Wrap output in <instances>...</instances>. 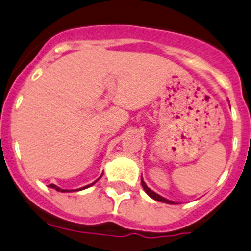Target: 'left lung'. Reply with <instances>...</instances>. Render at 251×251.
Here are the masks:
<instances>
[{
	"mask_svg": "<svg viewBox=\"0 0 251 251\" xmlns=\"http://www.w3.org/2000/svg\"><path fill=\"white\" fill-rule=\"evenodd\" d=\"M141 185H143V188H144V190L146 192V194H148L150 198H152L153 200H157V201H161V202H166V204H175V202L171 201V200L165 199V198H162L161 195L156 194L155 192H152V190H151L150 188L145 184V182L143 180V178H141Z\"/></svg>",
	"mask_w": 251,
	"mask_h": 251,
	"instance_id": "obj_1",
	"label": "left lung"
}]
</instances>
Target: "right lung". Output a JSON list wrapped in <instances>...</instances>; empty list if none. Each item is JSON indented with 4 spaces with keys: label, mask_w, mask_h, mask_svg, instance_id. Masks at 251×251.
I'll use <instances>...</instances> for the list:
<instances>
[{
    "label": "right lung",
    "mask_w": 251,
    "mask_h": 251,
    "mask_svg": "<svg viewBox=\"0 0 251 251\" xmlns=\"http://www.w3.org/2000/svg\"><path fill=\"white\" fill-rule=\"evenodd\" d=\"M98 180H99V179H98ZM98 180H95V182H94V183H91V184L86 185V187H83V188H79V190H83V189H85V188H89V187H90V185L95 184V183H96V182H98ZM49 187H50V188H53V189H56V190H57V192H69V190H66V189H61V188H58V187H57V185H54V184H50V185H49ZM76 190H78V189H76Z\"/></svg>",
    "instance_id": "obj_1"
}]
</instances>
